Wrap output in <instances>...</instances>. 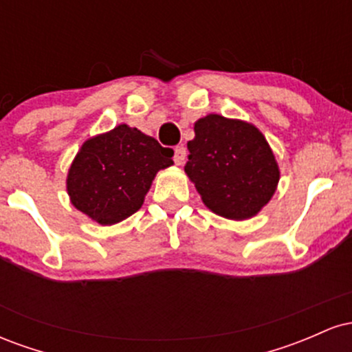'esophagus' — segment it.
Listing matches in <instances>:
<instances>
[{
    "label": "esophagus",
    "mask_w": 352,
    "mask_h": 352,
    "mask_svg": "<svg viewBox=\"0 0 352 352\" xmlns=\"http://www.w3.org/2000/svg\"><path fill=\"white\" fill-rule=\"evenodd\" d=\"M185 157H187V148H185L184 145L175 147V153H173V162H175L177 165H182L185 162Z\"/></svg>",
    "instance_id": "obj_1"
}]
</instances>
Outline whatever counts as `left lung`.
<instances>
[{"label": "left lung", "instance_id": "8db88e82", "mask_svg": "<svg viewBox=\"0 0 352 352\" xmlns=\"http://www.w3.org/2000/svg\"><path fill=\"white\" fill-rule=\"evenodd\" d=\"M185 173L217 215L246 220L272 200L280 168L256 127L210 114L195 122Z\"/></svg>", "mask_w": 352, "mask_h": 352}]
</instances>
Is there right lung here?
<instances>
[{
	"label": "right lung",
	"instance_id": "add662e5",
	"mask_svg": "<svg viewBox=\"0 0 352 352\" xmlns=\"http://www.w3.org/2000/svg\"><path fill=\"white\" fill-rule=\"evenodd\" d=\"M173 151L120 124L86 140L67 173L71 204L100 225H114L142 207L153 177L170 167Z\"/></svg>",
	"mask_w": 352,
	"mask_h": 352
}]
</instances>
